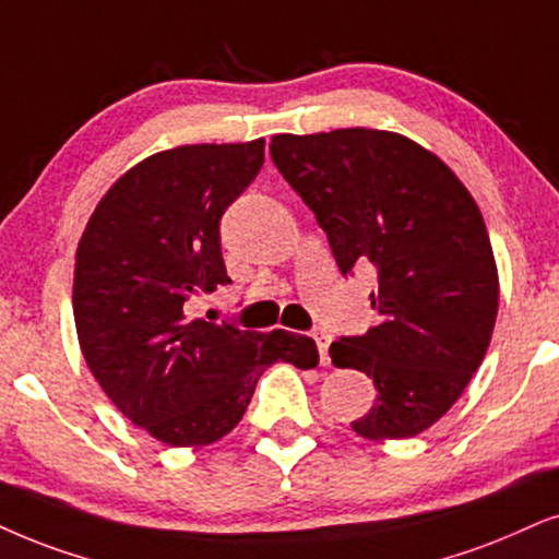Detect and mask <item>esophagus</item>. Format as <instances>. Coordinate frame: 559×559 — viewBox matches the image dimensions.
Returning a JSON list of instances; mask_svg holds the SVG:
<instances>
[{
  "instance_id": "34e87169",
  "label": "esophagus",
  "mask_w": 559,
  "mask_h": 559,
  "mask_svg": "<svg viewBox=\"0 0 559 559\" xmlns=\"http://www.w3.org/2000/svg\"><path fill=\"white\" fill-rule=\"evenodd\" d=\"M314 341H317V350H320L322 364L328 366V364H330V358H328V348H330V343H332L330 332H324V330H314Z\"/></svg>"
}]
</instances>
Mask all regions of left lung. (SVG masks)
Returning a JSON list of instances; mask_svg holds the SVG:
<instances>
[{
    "label": "left lung",
    "mask_w": 559,
    "mask_h": 559,
    "mask_svg": "<svg viewBox=\"0 0 559 559\" xmlns=\"http://www.w3.org/2000/svg\"><path fill=\"white\" fill-rule=\"evenodd\" d=\"M271 157L314 211L343 275L377 267L379 324L330 345L337 369L373 379L377 400L350 428L413 438L459 400L498 317V267L475 198L413 139L377 129L278 133Z\"/></svg>",
    "instance_id": "left-lung-1"
}]
</instances>
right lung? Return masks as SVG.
I'll return each instance as SVG.
<instances>
[{
	"label": "right lung",
	"instance_id": "add662e5",
	"mask_svg": "<svg viewBox=\"0 0 559 559\" xmlns=\"http://www.w3.org/2000/svg\"><path fill=\"white\" fill-rule=\"evenodd\" d=\"M265 139L157 152L112 182L76 247L74 322L112 405L167 447H206L242 420L275 361L314 369L312 337L190 320L231 284L218 222L255 180Z\"/></svg>",
	"mask_w": 559,
	"mask_h": 559
}]
</instances>
